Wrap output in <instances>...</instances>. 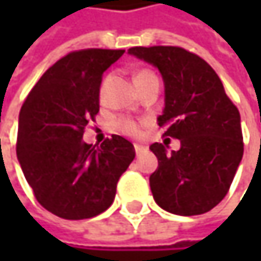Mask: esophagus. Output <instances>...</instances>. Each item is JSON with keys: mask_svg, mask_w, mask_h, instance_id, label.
I'll list each match as a JSON object with an SVG mask.
<instances>
[{"mask_svg": "<svg viewBox=\"0 0 261 261\" xmlns=\"http://www.w3.org/2000/svg\"><path fill=\"white\" fill-rule=\"evenodd\" d=\"M146 148L143 146V145H139V143H134V151H136V154L139 155V154H142L143 151H145Z\"/></svg>", "mask_w": 261, "mask_h": 261, "instance_id": "esophagus-1", "label": "esophagus"}]
</instances>
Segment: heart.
I'll return each mask as SVG.
<instances>
[{"mask_svg":"<svg viewBox=\"0 0 261 261\" xmlns=\"http://www.w3.org/2000/svg\"><path fill=\"white\" fill-rule=\"evenodd\" d=\"M151 75H154V74H152L151 71H148V69L137 71V72L134 74V83H136V86H137L139 83H142L145 79L151 77ZM107 84H109V77H106L104 81H102V84H101V96L104 95ZM115 127L121 131V133L128 134V136H139V134H140V131H142L140 124H139V122H136L134 119H130V118H121V119H118V121L115 122Z\"/></svg>","mask_w":261,"mask_h":261,"instance_id":"1","label":"heart"}]
</instances>
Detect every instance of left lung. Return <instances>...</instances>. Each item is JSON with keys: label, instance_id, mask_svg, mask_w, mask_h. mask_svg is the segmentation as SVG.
<instances>
[{"label": "left lung", "instance_id": "left-lung-1", "mask_svg": "<svg viewBox=\"0 0 261 261\" xmlns=\"http://www.w3.org/2000/svg\"><path fill=\"white\" fill-rule=\"evenodd\" d=\"M128 53L157 66L165 81V110L159 116L163 136L181 148L149 149L159 159L149 186L166 212L195 216L210 212L228 193L243 155L240 115L222 81L199 56L180 46H133Z\"/></svg>", "mask_w": 261, "mask_h": 261}]
</instances>
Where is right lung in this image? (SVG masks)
Segmentation results:
<instances>
[{
    "label": "right lung",
    "mask_w": 261,
    "mask_h": 261,
    "mask_svg": "<svg viewBox=\"0 0 261 261\" xmlns=\"http://www.w3.org/2000/svg\"><path fill=\"white\" fill-rule=\"evenodd\" d=\"M124 49L87 48L57 60L36 83L19 112L16 154L37 202L80 221L106 212L136 152L113 134L99 148L83 140L99 112L102 72Z\"/></svg>",
    "instance_id": "right-lung-1"
}]
</instances>
